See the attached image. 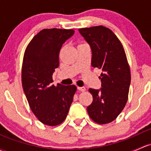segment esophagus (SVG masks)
I'll use <instances>...</instances> for the list:
<instances>
[{
  "mask_svg": "<svg viewBox=\"0 0 151 151\" xmlns=\"http://www.w3.org/2000/svg\"><path fill=\"white\" fill-rule=\"evenodd\" d=\"M77 90L82 92H85L86 90V89H85V88H84V87H77Z\"/></svg>",
  "mask_w": 151,
  "mask_h": 151,
  "instance_id": "1",
  "label": "esophagus"
}]
</instances>
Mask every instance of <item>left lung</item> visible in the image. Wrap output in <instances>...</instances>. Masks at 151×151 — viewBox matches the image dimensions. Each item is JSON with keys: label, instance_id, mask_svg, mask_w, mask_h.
<instances>
[{"label": "left lung", "instance_id": "1", "mask_svg": "<svg viewBox=\"0 0 151 151\" xmlns=\"http://www.w3.org/2000/svg\"><path fill=\"white\" fill-rule=\"evenodd\" d=\"M92 49L93 67L101 69V90L90 88L93 103L88 106L91 119L99 124L110 123L117 118L127 102L131 74L122 42L106 27L79 29Z\"/></svg>", "mask_w": 151, "mask_h": 151}]
</instances>
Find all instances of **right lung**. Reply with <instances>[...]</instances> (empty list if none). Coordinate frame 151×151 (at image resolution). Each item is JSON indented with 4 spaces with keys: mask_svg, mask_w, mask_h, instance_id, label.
Here are the masks:
<instances>
[{
    "mask_svg": "<svg viewBox=\"0 0 151 151\" xmlns=\"http://www.w3.org/2000/svg\"><path fill=\"white\" fill-rule=\"evenodd\" d=\"M74 32V29L56 28L41 30L24 54L23 90L32 113L47 126H57L64 121L77 90L74 85H52L53 73L59 66L61 47Z\"/></svg>",
    "mask_w": 151,
    "mask_h": 151,
    "instance_id": "add662e5",
    "label": "right lung"
}]
</instances>
